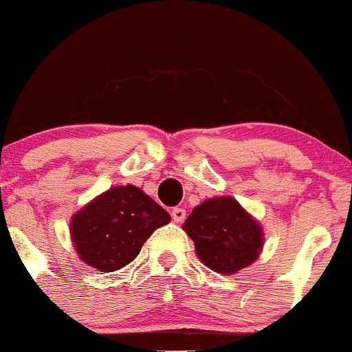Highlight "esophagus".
Listing matches in <instances>:
<instances>
[{
	"mask_svg": "<svg viewBox=\"0 0 352 352\" xmlns=\"http://www.w3.org/2000/svg\"><path fill=\"white\" fill-rule=\"evenodd\" d=\"M172 218L175 223H182L186 219V209L182 208H173L172 209Z\"/></svg>",
	"mask_w": 352,
	"mask_h": 352,
	"instance_id": "1",
	"label": "esophagus"
}]
</instances>
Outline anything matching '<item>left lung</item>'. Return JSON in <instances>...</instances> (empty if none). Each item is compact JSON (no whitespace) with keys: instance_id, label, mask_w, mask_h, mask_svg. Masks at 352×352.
I'll list each match as a JSON object with an SVG mask.
<instances>
[{"instance_id":"left-lung-1","label":"left lung","mask_w":352,"mask_h":352,"mask_svg":"<svg viewBox=\"0 0 352 352\" xmlns=\"http://www.w3.org/2000/svg\"><path fill=\"white\" fill-rule=\"evenodd\" d=\"M202 264L218 274H235L254 264L264 247V228L230 196L211 197L182 225Z\"/></svg>"}]
</instances>
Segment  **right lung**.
Returning <instances> with one entry per match:
<instances>
[{
  "label": "right lung",
  "mask_w": 352,
  "mask_h": 352,
  "mask_svg": "<svg viewBox=\"0 0 352 352\" xmlns=\"http://www.w3.org/2000/svg\"><path fill=\"white\" fill-rule=\"evenodd\" d=\"M170 214L140 187H110L74 212L71 242L78 257L102 272L122 269L136 258L141 247Z\"/></svg>",
  "instance_id": "1"
}]
</instances>
